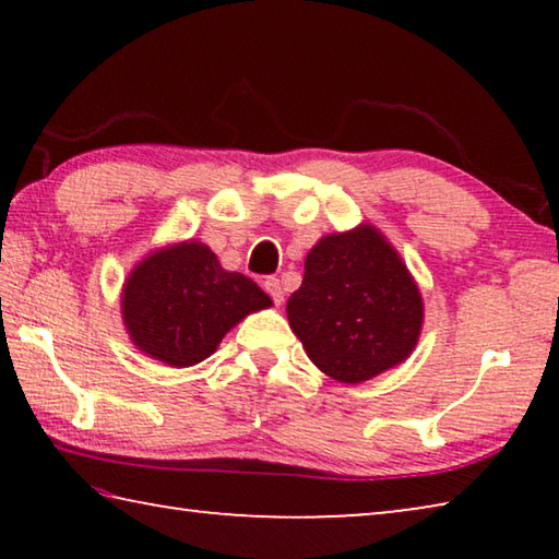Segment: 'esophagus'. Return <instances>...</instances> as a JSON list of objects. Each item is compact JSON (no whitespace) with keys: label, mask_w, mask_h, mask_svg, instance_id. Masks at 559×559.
Returning a JSON list of instances; mask_svg holds the SVG:
<instances>
[{"label":"esophagus","mask_w":559,"mask_h":559,"mask_svg":"<svg viewBox=\"0 0 559 559\" xmlns=\"http://www.w3.org/2000/svg\"><path fill=\"white\" fill-rule=\"evenodd\" d=\"M263 288H266V293L271 296V300L276 302V306H281V302H283V288H281V281H278V278H266V283H263Z\"/></svg>","instance_id":"1"}]
</instances>
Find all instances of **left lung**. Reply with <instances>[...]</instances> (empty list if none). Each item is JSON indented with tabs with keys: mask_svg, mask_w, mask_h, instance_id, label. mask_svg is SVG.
I'll use <instances>...</instances> for the list:
<instances>
[{
	"mask_svg": "<svg viewBox=\"0 0 559 559\" xmlns=\"http://www.w3.org/2000/svg\"><path fill=\"white\" fill-rule=\"evenodd\" d=\"M286 313L320 372L359 384L412 355L424 302L394 246L380 229L359 224L323 236L308 251L306 276Z\"/></svg>",
	"mask_w": 559,
	"mask_h": 559,
	"instance_id": "1",
	"label": "left lung"
}]
</instances>
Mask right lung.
<instances>
[{
    "mask_svg": "<svg viewBox=\"0 0 559 559\" xmlns=\"http://www.w3.org/2000/svg\"><path fill=\"white\" fill-rule=\"evenodd\" d=\"M269 306L257 283L222 269L210 246L194 239L145 257L120 296L132 345L169 367L202 362L236 323Z\"/></svg>",
    "mask_w": 559,
    "mask_h": 559,
    "instance_id": "obj_1",
    "label": "right lung"
}]
</instances>
